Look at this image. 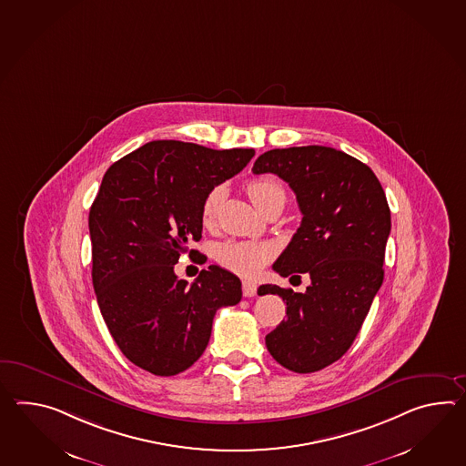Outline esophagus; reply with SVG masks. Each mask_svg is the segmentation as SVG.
I'll list each match as a JSON object with an SVG mask.
<instances>
[{"label": "esophagus", "instance_id": "1", "mask_svg": "<svg viewBox=\"0 0 466 466\" xmlns=\"http://www.w3.org/2000/svg\"><path fill=\"white\" fill-rule=\"evenodd\" d=\"M256 292H258V284H256V282H252V280H242V294H244L246 298L256 296Z\"/></svg>", "mask_w": 466, "mask_h": 466}]
</instances>
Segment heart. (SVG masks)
I'll list each match as a JSON object with an SVG mask.
<instances>
[{
    "instance_id": "b5f03b06",
    "label": "heart",
    "mask_w": 466,
    "mask_h": 466,
    "mask_svg": "<svg viewBox=\"0 0 466 466\" xmlns=\"http://www.w3.org/2000/svg\"><path fill=\"white\" fill-rule=\"evenodd\" d=\"M248 194L250 200L260 210L266 208L274 198H286V190L276 177H258L248 182ZM224 192L216 187L208 192L202 206V224L212 226L218 218V208L222 204ZM276 248L269 242H258V240H228L218 246L216 250V258L218 264L226 269L236 272L244 278H252L260 272V269L274 258Z\"/></svg>"
}]
</instances>
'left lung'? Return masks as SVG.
Returning <instances> with one entry per match:
<instances>
[{
	"instance_id": "1",
	"label": "left lung",
	"mask_w": 466,
	"mask_h": 466,
	"mask_svg": "<svg viewBox=\"0 0 466 466\" xmlns=\"http://www.w3.org/2000/svg\"><path fill=\"white\" fill-rule=\"evenodd\" d=\"M252 172L286 180L302 214L272 268L282 278H310L306 292L260 286V294H278L288 306V319L266 336V346L289 371H319L351 348L383 284L391 230L383 187L366 164L322 145L274 148Z\"/></svg>"
}]
</instances>
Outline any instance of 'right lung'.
I'll return each mask as SVG.
<instances>
[{"label": "right lung", "mask_w": 466, "mask_h": 466, "mask_svg": "<svg viewBox=\"0 0 466 466\" xmlns=\"http://www.w3.org/2000/svg\"><path fill=\"white\" fill-rule=\"evenodd\" d=\"M254 154L156 140L105 172L88 216L95 294L116 346L145 371H186L206 351L218 309L242 298L228 270L208 266L187 286L174 266L198 252L188 242L202 238L208 192Z\"/></svg>", "instance_id": "obj_1"}]
</instances>
